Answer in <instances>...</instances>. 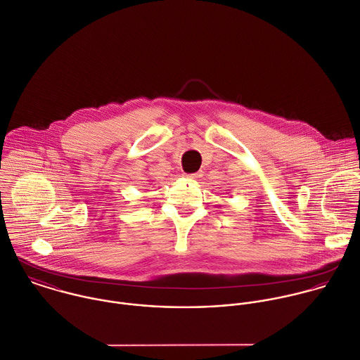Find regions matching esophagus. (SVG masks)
Returning a JSON list of instances; mask_svg holds the SVG:
<instances>
[{"mask_svg":"<svg viewBox=\"0 0 360 360\" xmlns=\"http://www.w3.org/2000/svg\"><path fill=\"white\" fill-rule=\"evenodd\" d=\"M185 176H186V178H189V179H196V178H199V176H200V174H198V172H193V174H185Z\"/></svg>","mask_w":360,"mask_h":360,"instance_id":"1","label":"esophagus"}]
</instances>
